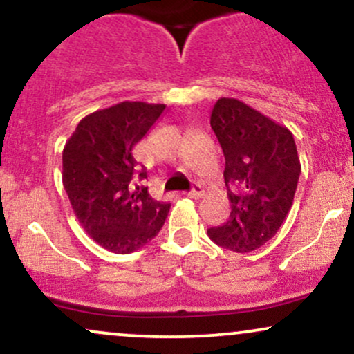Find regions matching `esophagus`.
<instances>
[{"label": "esophagus", "mask_w": 354, "mask_h": 354, "mask_svg": "<svg viewBox=\"0 0 354 354\" xmlns=\"http://www.w3.org/2000/svg\"><path fill=\"white\" fill-rule=\"evenodd\" d=\"M203 194H205V191H203V188L200 185H194L193 189L188 191V196L189 198H201Z\"/></svg>", "instance_id": "34e87169"}]
</instances>
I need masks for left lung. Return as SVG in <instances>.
Masks as SVG:
<instances>
[{
    "mask_svg": "<svg viewBox=\"0 0 354 354\" xmlns=\"http://www.w3.org/2000/svg\"><path fill=\"white\" fill-rule=\"evenodd\" d=\"M211 128L225 153L231 214L208 236L226 250L250 253L278 233L293 205L301 173L293 133L236 98L214 103Z\"/></svg>",
    "mask_w": 354,
    "mask_h": 354,
    "instance_id": "8db88e82",
    "label": "left lung"
}]
</instances>
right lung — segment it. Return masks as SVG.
<instances>
[{
  "label": "right lung",
  "mask_w": 354,
  "mask_h": 354,
  "mask_svg": "<svg viewBox=\"0 0 354 354\" xmlns=\"http://www.w3.org/2000/svg\"><path fill=\"white\" fill-rule=\"evenodd\" d=\"M165 108L121 101L89 113L63 148V186L71 208L89 238L111 253L143 248L168 216V203L149 196L148 188H133V148Z\"/></svg>",
  "instance_id": "add662e5"
}]
</instances>
